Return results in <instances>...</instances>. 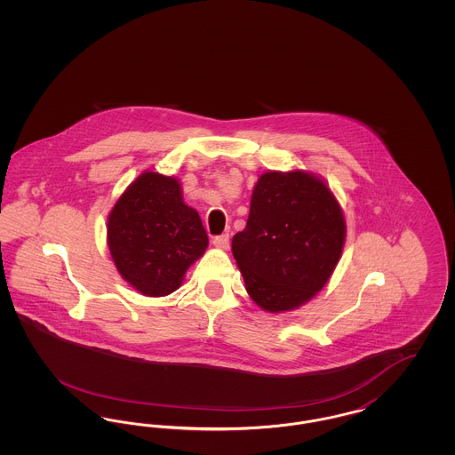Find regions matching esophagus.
Returning a JSON list of instances; mask_svg holds the SVG:
<instances>
[{
	"label": "esophagus",
	"instance_id": "34e87169",
	"mask_svg": "<svg viewBox=\"0 0 455 455\" xmlns=\"http://www.w3.org/2000/svg\"><path fill=\"white\" fill-rule=\"evenodd\" d=\"M213 243L220 247V249H223V251H227L228 247H230V238L227 234H223V235H217V237L213 238Z\"/></svg>",
	"mask_w": 455,
	"mask_h": 455
}]
</instances>
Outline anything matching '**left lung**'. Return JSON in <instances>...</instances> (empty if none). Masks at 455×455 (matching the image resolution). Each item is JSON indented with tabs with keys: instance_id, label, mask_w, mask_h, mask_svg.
<instances>
[{
	"instance_id": "obj_1",
	"label": "left lung",
	"mask_w": 455,
	"mask_h": 455,
	"mask_svg": "<svg viewBox=\"0 0 455 455\" xmlns=\"http://www.w3.org/2000/svg\"><path fill=\"white\" fill-rule=\"evenodd\" d=\"M336 197L312 173L260 175L232 252L251 299L267 312L297 308L323 290L345 245Z\"/></svg>"
}]
</instances>
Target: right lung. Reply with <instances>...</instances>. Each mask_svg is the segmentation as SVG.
Here are the masks:
<instances>
[{"label":"right lung","mask_w":455,"mask_h":455,"mask_svg":"<svg viewBox=\"0 0 455 455\" xmlns=\"http://www.w3.org/2000/svg\"><path fill=\"white\" fill-rule=\"evenodd\" d=\"M108 242L117 271L138 291H175L208 247L197 212L184 204L177 179L141 173L108 215Z\"/></svg>","instance_id":"add662e5"}]
</instances>
